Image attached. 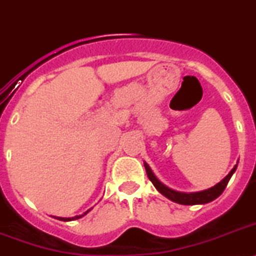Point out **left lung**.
<instances>
[{
  "label": "left lung",
  "instance_id": "1",
  "mask_svg": "<svg viewBox=\"0 0 256 256\" xmlns=\"http://www.w3.org/2000/svg\"><path fill=\"white\" fill-rule=\"evenodd\" d=\"M144 168L146 172H147V176L148 178H150V181L154 184L156 190H158V192H161L165 198H168L172 202L178 203V204L194 206L206 204V203H210V202L214 200L216 198L220 196V195L222 194V191L225 190V188H226L228 182H229V180L232 178L233 173L236 172V169H237V165H234V168L229 172V174H228L224 180H221L218 184H216L214 186H212V188H207V190L196 191V192H181V191L173 190V188L165 186L161 181H158V177L154 174V172H152V169L150 168V165H148L147 162H144Z\"/></svg>",
  "mask_w": 256,
  "mask_h": 256
}]
</instances>
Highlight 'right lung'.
I'll return each mask as SVG.
<instances>
[{"label":"right lung","instance_id":"add662e5","mask_svg":"<svg viewBox=\"0 0 256 256\" xmlns=\"http://www.w3.org/2000/svg\"><path fill=\"white\" fill-rule=\"evenodd\" d=\"M91 210H92V208H90V210H87V211H86L84 214H78V216H74V218H58V220H61V221H72V220H78V218H83V216H84V214H87L88 212L91 211Z\"/></svg>","mask_w":256,"mask_h":256}]
</instances>
